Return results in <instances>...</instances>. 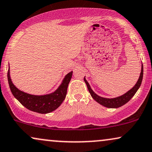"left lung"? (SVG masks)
Returning <instances> with one entry per match:
<instances>
[{
	"label": "left lung",
	"instance_id": "8db88e82",
	"mask_svg": "<svg viewBox=\"0 0 152 152\" xmlns=\"http://www.w3.org/2000/svg\"><path fill=\"white\" fill-rule=\"evenodd\" d=\"M143 78V65L142 64L141 66V72L140 75L138 80L137 81L136 84L134 85L133 88H131L129 91H128L126 93H125L123 95L118 96L116 98H103L101 96H98L96 94L93 90L91 89V86L88 84V82L86 81L85 77H84V80L85 82V83L87 86L88 90L89 91V93L91 96V97L96 100V102L100 104V105L104 106V107H108V108H118L119 107H121L122 105H125L126 103H127L130 100L133 98V96L135 95V93L137 92V91L138 90V88L142 84V81Z\"/></svg>",
	"mask_w": 152,
	"mask_h": 152
}]
</instances>
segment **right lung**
<instances>
[{"label":"right lung","instance_id":"1","mask_svg":"<svg viewBox=\"0 0 152 152\" xmlns=\"http://www.w3.org/2000/svg\"><path fill=\"white\" fill-rule=\"evenodd\" d=\"M72 71L64 77L60 85L52 93L45 95H33L19 90L12 82L10 66L7 72V80L12 94L21 105L31 111L40 114H47L54 111L61 105L66 96L67 88L71 80Z\"/></svg>","mask_w":152,"mask_h":152}]
</instances>
